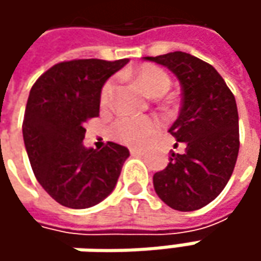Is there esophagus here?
<instances>
[{
	"mask_svg": "<svg viewBox=\"0 0 261 261\" xmlns=\"http://www.w3.org/2000/svg\"><path fill=\"white\" fill-rule=\"evenodd\" d=\"M129 151H130V154H132V155H141V154H144V151H142V149H139V148H130Z\"/></svg>",
	"mask_w": 261,
	"mask_h": 261,
	"instance_id": "esophagus-1",
	"label": "esophagus"
}]
</instances>
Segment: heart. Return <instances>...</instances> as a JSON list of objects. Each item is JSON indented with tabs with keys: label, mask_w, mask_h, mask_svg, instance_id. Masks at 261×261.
I'll use <instances>...</instances> for the list:
<instances>
[{
	"label": "heart",
	"mask_w": 261,
	"mask_h": 261,
	"mask_svg": "<svg viewBox=\"0 0 261 261\" xmlns=\"http://www.w3.org/2000/svg\"><path fill=\"white\" fill-rule=\"evenodd\" d=\"M129 75L135 80L149 97H161L170 90L171 80L164 69L160 66L144 64L132 69ZM115 93V83L112 80L106 81L100 93V105L107 107L110 105ZM160 125L152 117H129L122 116L113 123V134L120 141L127 145H145L146 142L155 135Z\"/></svg>",
	"instance_id": "obj_1"
}]
</instances>
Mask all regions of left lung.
Instances as JSON below:
<instances>
[{
  "instance_id": "left-lung-1",
  "label": "left lung",
  "mask_w": 261,
  "mask_h": 261,
  "mask_svg": "<svg viewBox=\"0 0 261 261\" xmlns=\"http://www.w3.org/2000/svg\"><path fill=\"white\" fill-rule=\"evenodd\" d=\"M168 68L181 86L178 117L168 129L183 154L170 155L154 174L158 197L175 211L190 212L211 203L228 183L240 149L236 97L215 68L186 52L145 56ZM177 145V144H175Z\"/></svg>"
}]
</instances>
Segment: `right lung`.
Here are the masks:
<instances>
[{"instance_id":"1","label":"right lung","mask_w":261,"mask_h":261,"mask_svg":"<svg viewBox=\"0 0 261 261\" xmlns=\"http://www.w3.org/2000/svg\"><path fill=\"white\" fill-rule=\"evenodd\" d=\"M127 62H61L30 90L23 120L25 151L37 181L62 206L91 207L116 187L129 149L115 142L100 151L84 146V122L98 116L101 88Z\"/></svg>"}]
</instances>
